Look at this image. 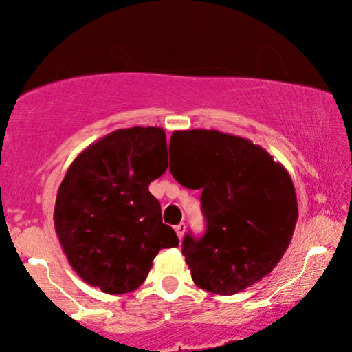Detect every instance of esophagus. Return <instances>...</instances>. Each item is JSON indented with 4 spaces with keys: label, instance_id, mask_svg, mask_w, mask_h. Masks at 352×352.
<instances>
[{
    "label": "esophagus",
    "instance_id": "34e87169",
    "mask_svg": "<svg viewBox=\"0 0 352 352\" xmlns=\"http://www.w3.org/2000/svg\"><path fill=\"white\" fill-rule=\"evenodd\" d=\"M175 232H177V235H179V238L182 240V238H184V233H185V223H179V225H177Z\"/></svg>",
    "mask_w": 352,
    "mask_h": 352
}]
</instances>
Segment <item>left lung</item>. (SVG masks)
<instances>
[{
	"mask_svg": "<svg viewBox=\"0 0 352 352\" xmlns=\"http://www.w3.org/2000/svg\"><path fill=\"white\" fill-rule=\"evenodd\" d=\"M170 145L182 162L170 172L187 188H201L207 228L185 235L182 253L205 292L235 294L273 272L288 250L298 200L288 170L260 145L218 131H175Z\"/></svg>",
	"mask_w": 352,
	"mask_h": 352,
	"instance_id": "8db88e82",
	"label": "left lung"
}]
</instances>
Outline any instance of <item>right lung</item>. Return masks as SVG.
<instances>
[{
	"instance_id": "obj_1",
	"label": "right lung",
	"mask_w": 352,
	"mask_h": 352,
	"mask_svg": "<svg viewBox=\"0 0 352 352\" xmlns=\"http://www.w3.org/2000/svg\"><path fill=\"white\" fill-rule=\"evenodd\" d=\"M162 127L111 132L84 148L60 182L54 228L67 261L107 294L134 292L162 248L179 246L148 192L167 170Z\"/></svg>"
}]
</instances>
